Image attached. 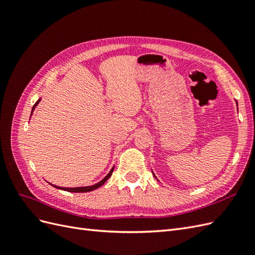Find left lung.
I'll return each instance as SVG.
<instances>
[{
  "instance_id": "1",
  "label": "left lung",
  "mask_w": 255,
  "mask_h": 255,
  "mask_svg": "<svg viewBox=\"0 0 255 255\" xmlns=\"http://www.w3.org/2000/svg\"><path fill=\"white\" fill-rule=\"evenodd\" d=\"M236 104H237V102H236ZM237 109H238V107H237ZM153 175H154V176H155V174H154V173H153ZM155 177H156V176H155Z\"/></svg>"
}]
</instances>
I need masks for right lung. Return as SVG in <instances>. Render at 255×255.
Returning a JSON list of instances; mask_svg holds the SVG:
<instances>
[{
  "instance_id": "add662e5",
  "label": "right lung",
  "mask_w": 255,
  "mask_h": 255,
  "mask_svg": "<svg viewBox=\"0 0 255 255\" xmlns=\"http://www.w3.org/2000/svg\"><path fill=\"white\" fill-rule=\"evenodd\" d=\"M40 100L41 99H39L38 100V101L35 103V105H34V107H33V110H32V114H33V112H34V110H35V107L38 105V103L40 102ZM114 168L115 167H113L112 169H111V171L109 172V174H107L103 180H101L100 181L99 183H97V184H95V185H91V186H84V187H71V188H68V187H60V186H56V185H53V184H51L53 187H55V188H57V189H61V190H66V191H69V192H88V191H92V190H95V189H97V188H99L100 186H102V185L110 179V177L112 176V174H113V171H114Z\"/></svg>"
}]
</instances>
